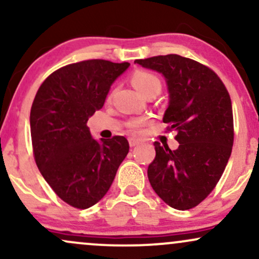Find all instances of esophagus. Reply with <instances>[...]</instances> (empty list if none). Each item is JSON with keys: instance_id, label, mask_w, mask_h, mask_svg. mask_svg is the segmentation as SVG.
I'll list each match as a JSON object with an SVG mask.
<instances>
[{"instance_id": "obj_1", "label": "esophagus", "mask_w": 259, "mask_h": 259, "mask_svg": "<svg viewBox=\"0 0 259 259\" xmlns=\"http://www.w3.org/2000/svg\"><path fill=\"white\" fill-rule=\"evenodd\" d=\"M139 144H140V140L134 139V138H130V139H129V145H130V147L138 146Z\"/></svg>"}]
</instances>
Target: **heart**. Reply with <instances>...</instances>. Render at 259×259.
<instances>
[{"label":"heart","instance_id":"heart-1","mask_svg":"<svg viewBox=\"0 0 259 259\" xmlns=\"http://www.w3.org/2000/svg\"><path fill=\"white\" fill-rule=\"evenodd\" d=\"M132 82L138 90L146 96L150 92H159L162 89V81L159 76L150 70H135L132 75ZM111 99V96H109ZM146 124L145 118H133L126 123L127 127L133 132H140Z\"/></svg>","mask_w":259,"mask_h":259}]
</instances>
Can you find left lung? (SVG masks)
<instances>
[{
	"instance_id": "1",
	"label": "left lung",
	"mask_w": 259,
	"mask_h": 259,
	"mask_svg": "<svg viewBox=\"0 0 259 259\" xmlns=\"http://www.w3.org/2000/svg\"><path fill=\"white\" fill-rule=\"evenodd\" d=\"M167 80L169 106L163 121L175 130L179 147L171 151L154 142L148 165L151 186L168 206L186 210L213 191L230 158L234 118L230 95L207 65L179 55L136 59Z\"/></svg>"
}]
</instances>
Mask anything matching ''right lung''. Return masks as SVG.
Segmentation results:
<instances>
[{"label": "right lung", "instance_id": "1", "mask_svg": "<svg viewBox=\"0 0 259 259\" xmlns=\"http://www.w3.org/2000/svg\"><path fill=\"white\" fill-rule=\"evenodd\" d=\"M129 65L105 59L64 65L45 79L32 102L35 162L56 195L74 208L86 209L107 194L129 152L124 136L99 142L86 125Z\"/></svg>", "mask_w": 259, "mask_h": 259}]
</instances>
